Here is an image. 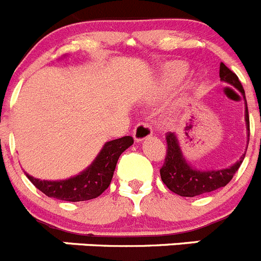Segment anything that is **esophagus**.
Returning <instances> with one entry per match:
<instances>
[{
  "instance_id": "34e87169",
  "label": "esophagus",
  "mask_w": 261,
  "mask_h": 261,
  "mask_svg": "<svg viewBox=\"0 0 261 261\" xmlns=\"http://www.w3.org/2000/svg\"><path fill=\"white\" fill-rule=\"evenodd\" d=\"M153 135V130L149 126V124L145 123V121H141V123H138L137 125L135 126L133 129V138H135V141L140 142L146 140L147 137H150Z\"/></svg>"
}]
</instances>
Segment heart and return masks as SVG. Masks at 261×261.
<instances>
[{
  "mask_svg": "<svg viewBox=\"0 0 261 261\" xmlns=\"http://www.w3.org/2000/svg\"><path fill=\"white\" fill-rule=\"evenodd\" d=\"M188 73V66L186 62L172 61L165 64L161 68V74H159V84L163 87H172L180 84L184 77Z\"/></svg>",
  "mask_w": 261,
  "mask_h": 261,
  "instance_id": "1",
  "label": "heart"
}]
</instances>
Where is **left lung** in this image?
Listing matches in <instances>:
<instances>
[{
    "label": "left lung",
    "mask_w": 261,
    "mask_h": 261,
    "mask_svg": "<svg viewBox=\"0 0 261 261\" xmlns=\"http://www.w3.org/2000/svg\"><path fill=\"white\" fill-rule=\"evenodd\" d=\"M220 78L222 82L231 85L232 87L239 90V93L243 95L244 105H246L244 121L247 128V136L250 138V117H248L247 102L241 81L223 62H221L220 65ZM166 140H167V154L165 158V165L161 168V179L168 190L183 197H195L225 187L231 180L235 172L238 171L246 155L244 153L234 165L229 167L218 168V170H200L186 159L176 133L170 132Z\"/></svg>",
    "instance_id": "8db88e82"
}]
</instances>
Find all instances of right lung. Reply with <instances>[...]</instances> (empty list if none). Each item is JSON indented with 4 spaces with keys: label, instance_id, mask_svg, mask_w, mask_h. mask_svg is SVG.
<instances>
[{
    "label": "right lung",
    "instance_id": "1",
    "mask_svg": "<svg viewBox=\"0 0 261 261\" xmlns=\"http://www.w3.org/2000/svg\"><path fill=\"white\" fill-rule=\"evenodd\" d=\"M133 138L130 136L112 140L103 145L102 150L93 161V163L75 176L62 180H40L26 174L39 191L64 201H86L102 195L110 186L119 156L129 146H132Z\"/></svg>",
    "mask_w": 261,
    "mask_h": 261
}]
</instances>
